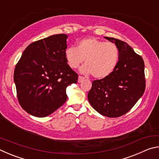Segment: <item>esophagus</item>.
I'll return each mask as SVG.
<instances>
[{
	"instance_id": "esophagus-1",
	"label": "esophagus",
	"mask_w": 159,
	"mask_h": 159,
	"mask_svg": "<svg viewBox=\"0 0 159 159\" xmlns=\"http://www.w3.org/2000/svg\"><path fill=\"white\" fill-rule=\"evenodd\" d=\"M84 80H85V78H84V77H83V76H79V79H78V82H79V83H81V82H83Z\"/></svg>"
}]
</instances>
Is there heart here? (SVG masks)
<instances>
[{"label": "heart", "instance_id": "heart-1", "mask_svg": "<svg viewBox=\"0 0 159 159\" xmlns=\"http://www.w3.org/2000/svg\"><path fill=\"white\" fill-rule=\"evenodd\" d=\"M65 58L71 69L78 68L85 60V65L80 69L82 73L102 79L110 76L116 68L119 51L114 43L90 37L80 40L77 48H67Z\"/></svg>", "mask_w": 159, "mask_h": 159}]
</instances>
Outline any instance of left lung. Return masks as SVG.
I'll return each mask as SVG.
<instances>
[{
    "label": "left lung",
    "instance_id": "8db88e82",
    "mask_svg": "<svg viewBox=\"0 0 159 159\" xmlns=\"http://www.w3.org/2000/svg\"><path fill=\"white\" fill-rule=\"evenodd\" d=\"M114 43L119 60L114 71L105 79L93 81L88 101L99 114L109 118L121 116L133 108L144 93V63L127 43L104 37Z\"/></svg>",
    "mask_w": 159,
    "mask_h": 159
}]
</instances>
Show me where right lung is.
Listing matches in <instances>:
<instances>
[{"mask_svg":"<svg viewBox=\"0 0 159 159\" xmlns=\"http://www.w3.org/2000/svg\"><path fill=\"white\" fill-rule=\"evenodd\" d=\"M66 34H56L28 45L15 66L18 101L34 116L45 117L66 101V88L78 74L66 62Z\"/></svg>","mask_w":159,"mask_h":159,"instance_id":"obj_1","label":"right lung"}]
</instances>
